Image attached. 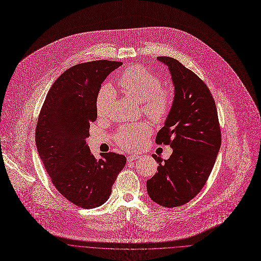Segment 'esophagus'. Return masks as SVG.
<instances>
[{
    "instance_id": "34e87169",
    "label": "esophagus",
    "mask_w": 261,
    "mask_h": 261,
    "mask_svg": "<svg viewBox=\"0 0 261 261\" xmlns=\"http://www.w3.org/2000/svg\"><path fill=\"white\" fill-rule=\"evenodd\" d=\"M138 159H140V156L139 155H129V156H127V162L128 163H130V162H134V161H137Z\"/></svg>"
}]
</instances>
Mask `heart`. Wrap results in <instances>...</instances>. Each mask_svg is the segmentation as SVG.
<instances>
[{"label": "heart", "mask_w": 261, "mask_h": 261, "mask_svg": "<svg viewBox=\"0 0 261 261\" xmlns=\"http://www.w3.org/2000/svg\"><path fill=\"white\" fill-rule=\"evenodd\" d=\"M122 91L142 102L143 111L153 120L162 121L168 115L172 103L173 93L170 89L162 88L161 79L140 65L124 70L118 78ZM114 99L113 89L109 86L100 88L95 99V111L98 117L109 116ZM150 136V128L144 123L128 124L120 128L116 135L118 145L126 150L140 147Z\"/></svg>", "instance_id": "obj_1"}]
</instances>
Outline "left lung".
Masks as SVG:
<instances>
[{
  "label": "left lung",
  "instance_id": "left-lung-1",
  "mask_svg": "<svg viewBox=\"0 0 261 261\" xmlns=\"http://www.w3.org/2000/svg\"><path fill=\"white\" fill-rule=\"evenodd\" d=\"M158 61L170 71L174 100L155 142L173 149L169 160L153 154L158 173L147 181L150 198L175 207L191 200L209 178L221 146L215 100L209 88L192 71L173 58Z\"/></svg>",
  "mask_w": 261,
  "mask_h": 261
}]
</instances>
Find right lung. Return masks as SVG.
<instances>
[{"instance_id": "right-lung-1", "label": "right lung", "mask_w": 261, "mask_h": 261, "mask_svg": "<svg viewBox=\"0 0 261 261\" xmlns=\"http://www.w3.org/2000/svg\"><path fill=\"white\" fill-rule=\"evenodd\" d=\"M121 65L95 61L68 69L50 87L39 115L36 146L44 168L60 193L84 209L107 201L126 164L114 152L96 160L86 144L101 83Z\"/></svg>"}]
</instances>
